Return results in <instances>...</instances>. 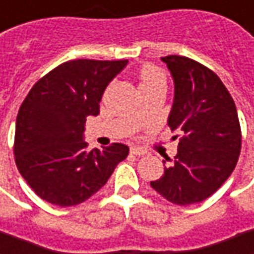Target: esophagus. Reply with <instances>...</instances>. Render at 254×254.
Returning <instances> with one entry per match:
<instances>
[{
    "instance_id": "obj_1",
    "label": "esophagus",
    "mask_w": 254,
    "mask_h": 254,
    "mask_svg": "<svg viewBox=\"0 0 254 254\" xmlns=\"http://www.w3.org/2000/svg\"><path fill=\"white\" fill-rule=\"evenodd\" d=\"M130 154H131V155H135V157H141V155H144L145 152L142 151L141 148H137V147H131V148H130Z\"/></svg>"
}]
</instances>
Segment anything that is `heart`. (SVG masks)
Masks as SVG:
<instances>
[{
  "instance_id": "1",
  "label": "heart",
  "mask_w": 254,
  "mask_h": 254,
  "mask_svg": "<svg viewBox=\"0 0 254 254\" xmlns=\"http://www.w3.org/2000/svg\"><path fill=\"white\" fill-rule=\"evenodd\" d=\"M140 89L157 84H165V74L162 73L160 67L154 64H145L140 70Z\"/></svg>"
}]
</instances>
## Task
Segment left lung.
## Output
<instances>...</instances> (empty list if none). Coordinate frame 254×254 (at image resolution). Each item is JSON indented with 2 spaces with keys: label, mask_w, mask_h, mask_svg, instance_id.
<instances>
[{
  "label": "left lung",
  "mask_w": 254,
  "mask_h": 254,
  "mask_svg": "<svg viewBox=\"0 0 254 254\" xmlns=\"http://www.w3.org/2000/svg\"><path fill=\"white\" fill-rule=\"evenodd\" d=\"M161 61L174 79L168 126L181 138L174 160L165 158L164 175L150 185L172 203L192 205L215 193L235 170L242 147L239 117L228 89L206 66L178 55Z\"/></svg>",
  "instance_id": "1"
}]
</instances>
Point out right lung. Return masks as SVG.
I'll return each mask as SVG.
<instances>
[{"label": "right lung", "instance_id": "obj_1", "mask_svg": "<svg viewBox=\"0 0 254 254\" xmlns=\"http://www.w3.org/2000/svg\"><path fill=\"white\" fill-rule=\"evenodd\" d=\"M127 61L77 59L39 79L19 107L14 154L35 193L58 206H73L106 185L128 147L114 142L87 150L86 117L97 116L107 84Z\"/></svg>", "mask_w": 254, "mask_h": 254}]
</instances>
